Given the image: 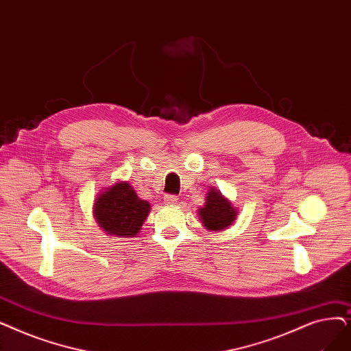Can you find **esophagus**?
Here are the masks:
<instances>
[{"mask_svg": "<svg viewBox=\"0 0 351 351\" xmlns=\"http://www.w3.org/2000/svg\"><path fill=\"white\" fill-rule=\"evenodd\" d=\"M165 202L167 205H175L179 202V197L176 195H165Z\"/></svg>", "mask_w": 351, "mask_h": 351, "instance_id": "esophagus-1", "label": "esophagus"}]
</instances>
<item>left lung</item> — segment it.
Masks as SVG:
<instances>
[{
  "instance_id": "8db88e82",
  "label": "left lung",
  "mask_w": 351,
  "mask_h": 351,
  "mask_svg": "<svg viewBox=\"0 0 351 351\" xmlns=\"http://www.w3.org/2000/svg\"><path fill=\"white\" fill-rule=\"evenodd\" d=\"M197 215L208 231H223L234 223L237 209L218 189L212 188L206 193L205 205L197 209Z\"/></svg>"
}]
</instances>
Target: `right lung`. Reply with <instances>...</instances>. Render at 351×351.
I'll list each match as a JSON object with an SVG mask.
<instances>
[{"mask_svg":"<svg viewBox=\"0 0 351 351\" xmlns=\"http://www.w3.org/2000/svg\"><path fill=\"white\" fill-rule=\"evenodd\" d=\"M150 204L141 199L128 182H119L95 201V218L109 235L121 238L138 235L149 215Z\"/></svg>","mask_w":351,"mask_h":351,"instance_id":"obj_1","label":"right lung"}]
</instances>
